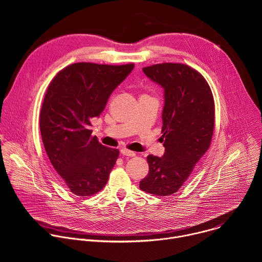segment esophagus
Masks as SVG:
<instances>
[{
	"label": "esophagus",
	"mask_w": 262,
	"mask_h": 262,
	"mask_svg": "<svg viewBox=\"0 0 262 262\" xmlns=\"http://www.w3.org/2000/svg\"><path fill=\"white\" fill-rule=\"evenodd\" d=\"M120 154L123 156V157H128V158H132V157H135L136 154L130 151V150H127V149H121Z\"/></svg>",
	"instance_id": "obj_1"
}]
</instances>
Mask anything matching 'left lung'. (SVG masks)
I'll return each instance as SVG.
<instances>
[{
    "mask_svg": "<svg viewBox=\"0 0 262 262\" xmlns=\"http://www.w3.org/2000/svg\"><path fill=\"white\" fill-rule=\"evenodd\" d=\"M148 79L164 89L163 157L148 156L149 172L140 189L157 196L176 193L208 150L214 126V102L205 79L180 63L143 68Z\"/></svg>",
    "mask_w": 262,
    "mask_h": 262,
    "instance_id": "8db88e82",
    "label": "left lung"
}]
</instances>
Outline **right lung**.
Here are the masks:
<instances>
[{
    "label": "right lung",
    "mask_w": 262,
    "mask_h": 262,
    "mask_svg": "<svg viewBox=\"0 0 262 262\" xmlns=\"http://www.w3.org/2000/svg\"><path fill=\"white\" fill-rule=\"evenodd\" d=\"M134 64L74 63L51 82L40 111V133L48 157L71 193L91 196L106 184L118 149L92 137L90 120L99 117L110 95Z\"/></svg>",
    "instance_id": "1"
}]
</instances>
